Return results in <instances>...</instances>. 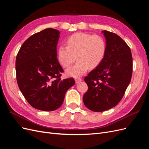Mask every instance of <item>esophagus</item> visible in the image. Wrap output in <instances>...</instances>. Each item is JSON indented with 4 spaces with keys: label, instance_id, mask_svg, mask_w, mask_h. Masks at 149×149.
<instances>
[{
    "label": "esophagus",
    "instance_id": "1",
    "mask_svg": "<svg viewBox=\"0 0 149 149\" xmlns=\"http://www.w3.org/2000/svg\"><path fill=\"white\" fill-rule=\"evenodd\" d=\"M82 81V79H81V78H76L75 79V82H76V83H79L80 81Z\"/></svg>",
    "mask_w": 149,
    "mask_h": 149
}]
</instances>
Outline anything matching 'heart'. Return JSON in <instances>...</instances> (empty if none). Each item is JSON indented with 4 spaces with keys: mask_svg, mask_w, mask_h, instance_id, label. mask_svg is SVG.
Listing matches in <instances>:
<instances>
[{
    "mask_svg": "<svg viewBox=\"0 0 149 149\" xmlns=\"http://www.w3.org/2000/svg\"><path fill=\"white\" fill-rule=\"evenodd\" d=\"M67 45H60L57 50L59 62L64 68H69L77 57L78 61L66 70L68 76L79 77L90 68L97 67L105 58L107 50L104 39L99 35L78 33L67 39Z\"/></svg>",
    "mask_w": 149,
    "mask_h": 149,
    "instance_id": "b5f03b06",
    "label": "heart"
}]
</instances>
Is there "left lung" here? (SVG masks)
Returning a JSON list of instances; mask_svg holds the SVG:
<instances>
[{
  "label": "left lung",
  "instance_id": "obj_1",
  "mask_svg": "<svg viewBox=\"0 0 149 149\" xmlns=\"http://www.w3.org/2000/svg\"><path fill=\"white\" fill-rule=\"evenodd\" d=\"M107 50L102 63L85 77L88 91L83 96L85 106L101 112L116 106L130 84L132 73V57L129 46L117 34L102 31Z\"/></svg>",
  "mask_w": 149,
  "mask_h": 149
}]
</instances>
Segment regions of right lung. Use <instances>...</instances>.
I'll return each instance as SVG.
<instances>
[{"label": "right lung", "mask_w": 149, "mask_h": 149, "mask_svg": "<svg viewBox=\"0 0 149 149\" xmlns=\"http://www.w3.org/2000/svg\"><path fill=\"white\" fill-rule=\"evenodd\" d=\"M60 31L45 29L25 40L16 58L17 80L24 98L34 109L54 111L62 105L73 78L61 80L63 70L57 60Z\"/></svg>", "instance_id": "1"}]
</instances>
